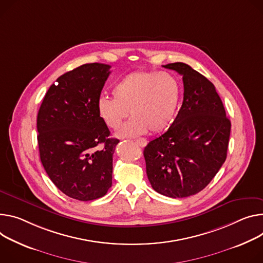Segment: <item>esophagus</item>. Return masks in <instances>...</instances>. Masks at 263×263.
Here are the masks:
<instances>
[{"label": "esophagus", "mask_w": 263, "mask_h": 263, "mask_svg": "<svg viewBox=\"0 0 263 263\" xmlns=\"http://www.w3.org/2000/svg\"><path fill=\"white\" fill-rule=\"evenodd\" d=\"M135 142H136V144H137L138 146H140V147H145V146L147 145V140H146L145 138H139V139H136V140H135Z\"/></svg>", "instance_id": "34e87169"}]
</instances>
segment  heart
Instances as JSON below:
<instances>
[{
	"label": "heart",
	"instance_id": "b5f03b06",
	"mask_svg": "<svg viewBox=\"0 0 263 263\" xmlns=\"http://www.w3.org/2000/svg\"><path fill=\"white\" fill-rule=\"evenodd\" d=\"M113 97L99 99V115L107 127L117 130L131 110L133 117L117 133L118 137L131 138L170 126L178 109L180 86L164 71H136L116 83Z\"/></svg>",
	"mask_w": 263,
	"mask_h": 263
}]
</instances>
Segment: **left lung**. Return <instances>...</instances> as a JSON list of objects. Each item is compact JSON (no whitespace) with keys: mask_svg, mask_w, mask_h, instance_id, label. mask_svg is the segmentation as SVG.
I'll use <instances>...</instances> for the list:
<instances>
[{"mask_svg":"<svg viewBox=\"0 0 263 263\" xmlns=\"http://www.w3.org/2000/svg\"><path fill=\"white\" fill-rule=\"evenodd\" d=\"M182 76L183 102L171 127L144 150L157 193L183 198L203 190L226 161L231 122L214 85L184 63L163 66Z\"/></svg>","mask_w":263,"mask_h":263,"instance_id":"obj_1","label":"left lung"}]
</instances>
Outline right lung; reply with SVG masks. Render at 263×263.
<instances>
[{"instance_id":"obj_1","label":"right lung","mask_w":263,"mask_h":263,"mask_svg":"<svg viewBox=\"0 0 263 263\" xmlns=\"http://www.w3.org/2000/svg\"><path fill=\"white\" fill-rule=\"evenodd\" d=\"M110 68L85 64L61 76L37 113L44 169L64 194L81 201L103 197L112 185L113 153L119 140L108 138L110 131L98 112Z\"/></svg>"}]
</instances>
